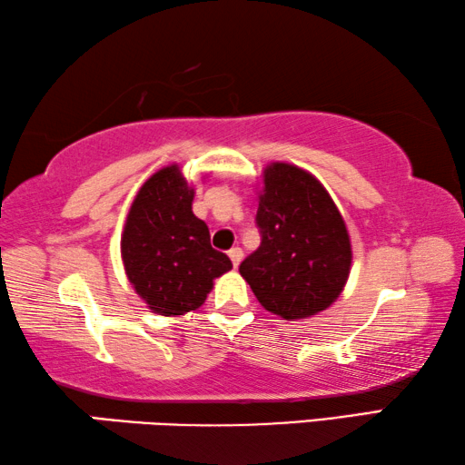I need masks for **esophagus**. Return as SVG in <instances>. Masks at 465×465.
Wrapping results in <instances>:
<instances>
[{
    "instance_id": "esophagus-1",
    "label": "esophagus",
    "mask_w": 465,
    "mask_h": 465,
    "mask_svg": "<svg viewBox=\"0 0 465 465\" xmlns=\"http://www.w3.org/2000/svg\"><path fill=\"white\" fill-rule=\"evenodd\" d=\"M227 254H230V259H232V264H233V267H238V264L242 262V256H244V252H242L240 248H232L230 252H227Z\"/></svg>"
}]
</instances>
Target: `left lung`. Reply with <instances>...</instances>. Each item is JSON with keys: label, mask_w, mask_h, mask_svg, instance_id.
I'll list each match as a JSON object with an SVG mask.
<instances>
[{"label": "left lung", "mask_w": 465, "mask_h": 465, "mask_svg": "<svg viewBox=\"0 0 465 465\" xmlns=\"http://www.w3.org/2000/svg\"><path fill=\"white\" fill-rule=\"evenodd\" d=\"M256 225L261 246L240 264V275L264 311L285 321L327 311L350 277L351 244L325 186L296 165H267Z\"/></svg>", "instance_id": "8db88e82"}]
</instances>
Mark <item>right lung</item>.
Masks as SVG:
<instances>
[{
  "label": "right lung",
  "mask_w": 465,
  "mask_h": 465,
  "mask_svg": "<svg viewBox=\"0 0 465 465\" xmlns=\"http://www.w3.org/2000/svg\"><path fill=\"white\" fill-rule=\"evenodd\" d=\"M194 188L178 165L153 173L138 190L122 233V261L136 293L154 314L196 311L232 261L211 246L193 213Z\"/></svg>",
  "instance_id": "right-lung-1"
}]
</instances>
